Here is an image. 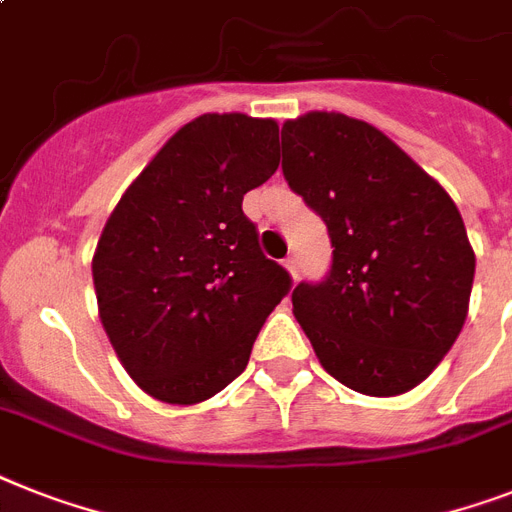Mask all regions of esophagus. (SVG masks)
Segmentation results:
<instances>
[{
    "mask_svg": "<svg viewBox=\"0 0 512 512\" xmlns=\"http://www.w3.org/2000/svg\"><path fill=\"white\" fill-rule=\"evenodd\" d=\"M284 265H286V270L292 273V278L299 276V260H297V255H289V257H286Z\"/></svg>",
    "mask_w": 512,
    "mask_h": 512,
    "instance_id": "esophagus-1",
    "label": "esophagus"
}]
</instances>
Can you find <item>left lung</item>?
Here are the masks:
<instances>
[{
	"mask_svg": "<svg viewBox=\"0 0 512 512\" xmlns=\"http://www.w3.org/2000/svg\"><path fill=\"white\" fill-rule=\"evenodd\" d=\"M284 178L331 239V268L292 305L336 381L371 397L410 392L468 315L476 257L450 194L365 120L307 112L281 128Z\"/></svg>",
	"mask_w": 512,
	"mask_h": 512,
	"instance_id": "left-lung-1",
	"label": "left lung"
}]
</instances>
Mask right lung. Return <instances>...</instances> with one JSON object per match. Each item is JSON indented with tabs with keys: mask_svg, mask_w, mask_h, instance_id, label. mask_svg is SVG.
<instances>
[{
	"mask_svg": "<svg viewBox=\"0 0 512 512\" xmlns=\"http://www.w3.org/2000/svg\"><path fill=\"white\" fill-rule=\"evenodd\" d=\"M276 144V120L199 115L107 218L91 260L99 318L155 400L194 405L226 389L292 289L242 210L244 194L276 173Z\"/></svg>",
	"mask_w": 512,
	"mask_h": 512,
	"instance_id": "obj_1",
	"label": "right lung"
}]
</instances>
